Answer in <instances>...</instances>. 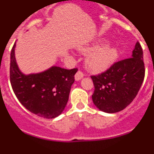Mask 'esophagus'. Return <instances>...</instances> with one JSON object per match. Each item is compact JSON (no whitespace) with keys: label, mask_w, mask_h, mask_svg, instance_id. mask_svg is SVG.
<instances>
[{"label":"esophagus","mask_w":154,"mask_h":154,"mask_svg":"<svg viewBox=\"0 0 154 154\" xmlns=\"http://www.w3.org/2000/svg\"><path fill=\"white\" fill-rule=\"evenodd\" d=\"M83 73L80 72V71H79V72H76L75 75V81H79V80H81L83 78Z\"/></svg>","instance_id":"1"}]
</instances>
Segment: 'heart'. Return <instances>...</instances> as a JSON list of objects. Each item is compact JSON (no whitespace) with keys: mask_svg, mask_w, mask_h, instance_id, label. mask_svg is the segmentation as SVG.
Wrapping results in <instances>:
<instances>
[{"mask_svg":"<svg viewBox=\"0 0 154 154\" xmlns=\"http://www.w3.org/2000/svg\"><path fill=\"white\" fill-rule=\"evenodd\" d=\"M79 51L84 54H89L85 60L87 69L92 72L99 73L109 69L119 55L116 46H107V43L99 41L85 47H82Z\"/></svg>","mask_w":154,"mask_h":154,"instance_id":"heart-1","label":"heart"}]
</instances>
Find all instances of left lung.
Wrapping results in <instances>:
<instances>
[{"label":"left lung","instance_id":"1","mask_svg":"<svg viewBox=\"0 0 154 154\" xmlns=\"http://www.w3.org/2000/svg\"><path fill=\"white\" fill-rule=\"evenodd\" d=\"M143 56L142 48L137 42L131 58L116 62L106 72L91 77L95 87L92 102L99 110L114 113L132 103L144 79Z\"/></svg>","mask_w":154,"mask_h":154}]
</instances>
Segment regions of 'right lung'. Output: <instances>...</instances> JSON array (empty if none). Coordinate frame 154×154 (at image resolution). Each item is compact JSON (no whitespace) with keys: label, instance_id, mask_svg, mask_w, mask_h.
<instances>
[{"label":"right lung","instance_id":"obj_1","mask_svg":"<svg viewBox=\"0 0 154 154\" xmlns=\"http://www.w3.org/2000/svg\"><path fill=\"white\" fill-rule=\"evenodd\" d=\"M16 44L11 51L10 79L19 102L28 111L45 119L60 115L69 100L71 86L77 69H62L53 65L38 73L24 74L15 58Z\"/></svg>","mask_w":154,"mask_h":154}]
</instances>
